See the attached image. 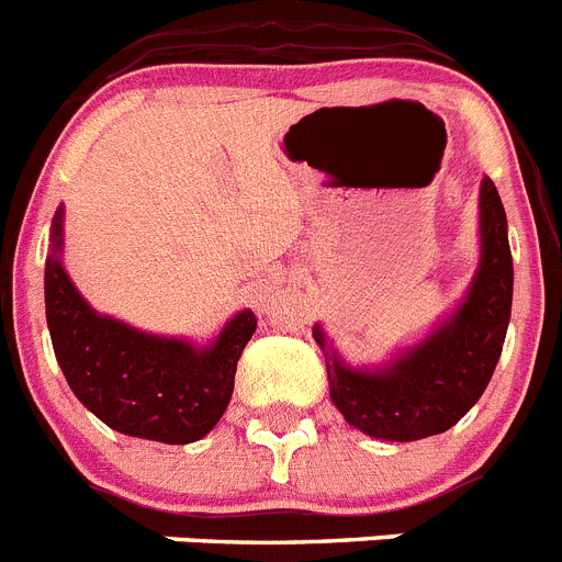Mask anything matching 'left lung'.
<instances>
[{"label": "left lung", "mask_w": 562, "mask_h": 562, "mask_svg": "<svg viewBox=\"0 0 562 562\" xmlns=\"http://www.w3.org/2000/svg\"><path fill=\"white\" fill-rule=\"evenodd\" d=\"M479 237L482 257L462 305L383 367H347L322 327H313L325 352L330 401L358 431L386 442L434 437L457 426L487 389L513 311L507 212L490 179L479 193Z\"/></svg>", "instance_id": "obj_1"}]
</instances>
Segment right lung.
<instances>
[{
    "mask_svg": "<svg viewBox=\"0 0 562 562\" xmlns=\"http://www.w3.org/2000/svg\"><path fill=\"white\" fill-rule=\"evenodd\" d=\"M60 249L64 206L49 229L44 302L55 358L75 397L128 437L187 445L210 434L232 401L237 361L257 327L255 313L232 316L206 347L150 336L100 316L69 280Z\"/></svg>",
    "mask_w": 562,
    "mask_h": 562,
    "instance_id": "1",
    "label": "right lung"
}]
</instances>
